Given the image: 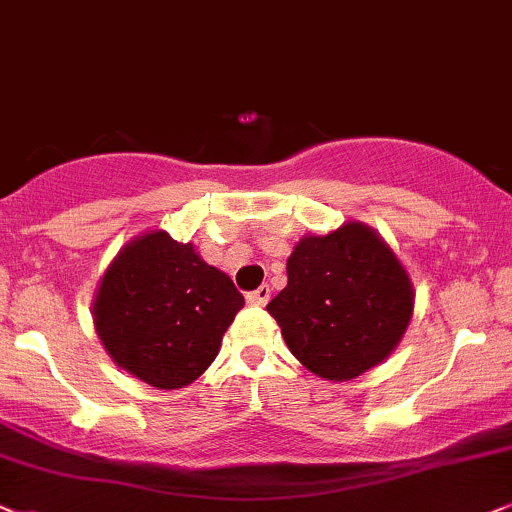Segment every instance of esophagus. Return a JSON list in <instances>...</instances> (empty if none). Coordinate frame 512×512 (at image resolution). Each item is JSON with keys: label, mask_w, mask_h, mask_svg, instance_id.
I'll use <instances>...</instances> for the list:
<instances>
[{"label": "esophagus", "mask_w": 512, "mask_h": 512, "mask_svg": "<svg viewBox=\"0 0 512 512\" xmlns=\"http://www.w3.org/2000/svg\"><path fill=\"white\" fill-rule=\"evenodd\" d=\"M269 297H271V288L264 283V286L245 295V300H248V304H255V307H264V304L269 302Z\"/></svg>", "instance_id": "esophagus-1"}]
</instances>
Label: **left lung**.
<instances>
[{"label": "left lung", "instance_id": "1", "mask_svg": "<svg viewBox=\"0 0 512 512\" xmlns=\"http://www.w3.org/2000/svg\"><path fill=\"white\" fill-rule=\"evenodd\" d=\"M288 286L267 304L293 357L326 380H352L399 345L413 286L383 238L361 222L304 236L288 257Z\"/></svg>", "mask_w": 512, "mask_h": 512}]
</instances>
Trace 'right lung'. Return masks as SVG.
<instances>
[{"label": "right lung", "mask_w": 512, "mask_h": 512, "mask_svg": "<svg viewBox=\"0 0 512 512\" xmlns=\"http://www.w3.org/2000/svg\"><path fill=\"white\" fill-rule=\"evenodd\" d=\"M245 304L234 281L167 231L134 238L103 274L96 333L111 359L158 390L193 383Z\"/></svg>", "instance_id": "right-lung-1"}]
</instances>
